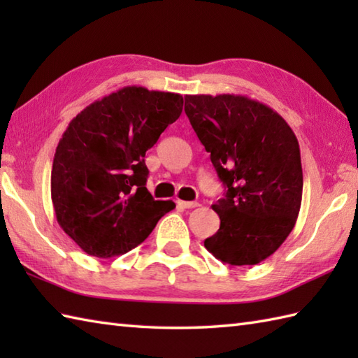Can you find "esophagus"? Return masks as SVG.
<instances>
[{"instance_id":"obj_1","label":"esophagus","mask_w":358,"mask_h":358,"mask_svg":"<svg viewBox=\"0 0 358 358\" xmlns=\"http://www.w3.org/2000/svg\"><path fill=\"white\" fill-rule=\"evenodd\" d=\"M177 206H178V208H181V209H192V208L200 206V203H196V201H183V200H177Z\"/></svg>"}]
</instances>
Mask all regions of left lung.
<instances>
[{"label": "left lung", "instance_id": "8db88e82", "mask_svg": "<svg viewBox=\"0 0 358 358\" xmlns=\"http://www.w3.org/2000/svg\"><path fill=\"white\" fill-rule=\"evenodd\" d=\"M185 112L226 194L220 229L204 248L231 266L266 260L299 217L303 171L296 136L278 113L243 95H186Z\"/></svg>", "mask_w": 358, "mask_h": 358}]
</instances>
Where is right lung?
<instances>
[{"mask_svg": "<svg viewBox=\"0 0 358 358\" xmlns=\"http://www.w3.org/2000/svg\"><path fill=\"white\" fill-rule=\"evenodd\" d=\"M183 96L127 86L75 117L53 157L50 194L57 222L98 258L123 255L175 208L146 189V150L178 120Z\"/></svg>", "mask_w": 358, "mask_h": 358, "instance_id": "right-lung-1", "label": "right lung"}]
</instances>
